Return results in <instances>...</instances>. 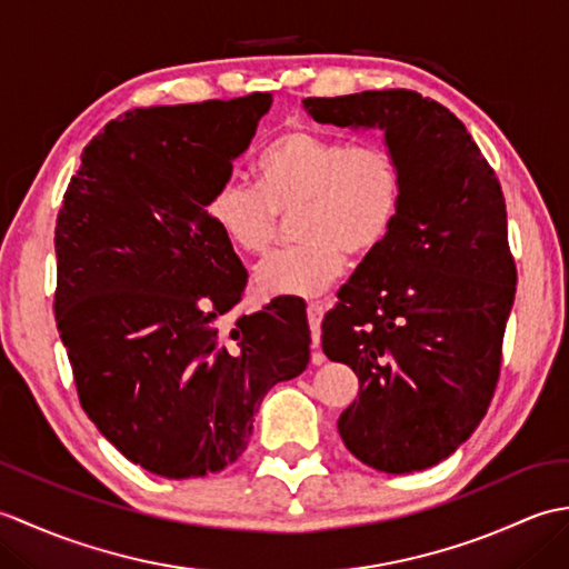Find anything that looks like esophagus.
Here are the masks:
<instances>
[{
	"label": "esophagus",
	"mask_w": 569,
	"mask_h": 569,
	"mask_svg": "<svg viewBox=\"0 0 569 569\" xmlns=\"http://www.w3.org/2000/svg\"><path fill=\"white\" fill-rule=\"evenodd\" d=\"M325 316V306L320 300H310L308 303V322H310V337H312V349L320 347V322ZM312 361H322V355H312Z\"/></svg>",
	"instance_id": "34e87169"
}]
</instances>
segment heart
Here are the masks:
<instances>
[{"mask_svg": "<svg viewBox=\"0 0 569 569\" xmlns=\"http://www.w3.org/2000/svg\"><path fill=\"white\" fill-rule=\"evenodd\" d=\"M259 188L227 178L208 198V217L229 247L261 257L293 214L296 247L257 269L263 296H312L345 269V253L377 251L403 202V166L381 141L347 143L312 129H288L263 149Z\"/></svg>", "mask_w": 569, "mask_h": 569, "instance_id": "1", "label": "heart"}]
</instances>
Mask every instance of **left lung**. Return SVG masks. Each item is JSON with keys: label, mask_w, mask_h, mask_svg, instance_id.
I'll return each instance as SVG.
<instances>
[{"label": "left lung", "mask_w": 569, "mask_h": 569, "mask_svg": "<svg viewBox=\"0 0 569 569\" xmlns=\"http://www.w3.org/2000/svg\"><path fill=\"white\" fill-rule=\"evenodd\" d=\"M320 124L381 129L403 202L322 320V352L352 367L359 398L337 430L361 462L410 475L450 457L485 418L516 296L506 202L459 119L413 90L308 98Z\"/></svg>", "instance_id": "1"}]
</instances>
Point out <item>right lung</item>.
Listing matches in <instances>:
<instances>
[{
    "label": "right lung",
    "mask_w": 569,
    "mask_h": 569,
    "mask_svg": "<svg viewBox=\"0 0 569 569\" xmlns=\"http://www.w3.org/2000/svg\"><path fill=\"white\" fill-rule=\"evenodd\" d=\"M271 102L251 92L112 119L82 149L56 220L53 308L80 406L166 479L237 462L263 396L310 361L296 300L224 320L249 276L208 217Z\"/></svg>",
    "instance_id": "obj_1"
}]
</instances>
